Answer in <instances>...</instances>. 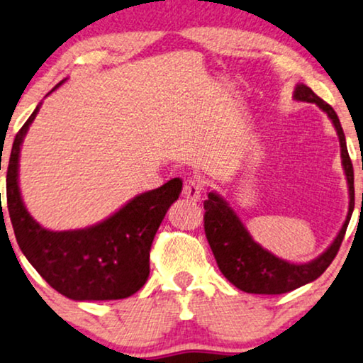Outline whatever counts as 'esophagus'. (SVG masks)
<instances>
[{
    "mask_svg": "<svg viewBox=\"0 0 363 363\" xmlns=\"http://www.w3.org/2000/svg\"><path fill=\"white\" fill-rule=\"evenodd\" d=\"M202 189H204V181H202L199 176H191L186 179L182 194H184L186 199L197 202V201H201V197H202Z\"/></svg>",
    "mask_w": 363,
    "mask_h": 363,
    "instance_id": "1",
    "label": "esophagus"
}]
</instances>
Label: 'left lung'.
<instances>
[{
	"mask_svg": "<svg viewBox=\"0 0 363 363\" xmlns=\"http://www.w3.org/2000/svg\"><path fill=\"white\" fill-rule=\"evenodd\" d=\"M294 99L317 104L335 125L340 141L342 166H344L347 184H349V214H347L340 232L325 252L307 264H292L275 257L274 254L255 242L234 209L219 194L209 192L207 201H204V230L207 242L211 245L212 254H214L224 277L247 294H265V296L286 294L320 277L339 252L347 225H349L352 212H354V167H352L349 151H347L345 134L340 125L339 116L335 114L332 106L318 98L306 84L296 86Z\"/></svg>",
	"mask_w": 363,
	"mask_h": 363,
	"instance_id": "obj_1",
	"label": "left lung"
}]
</instances>
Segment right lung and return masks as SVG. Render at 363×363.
I'll return each mask as SVG.
<instances>
[{
  "label": "right lung",
  "instance_id": "right-lung-1",
  "mask_svg": "<svg viewBox=\"0 0 363 363\" xmlns=\"http://www.w3.org/2000/svg\"><path fill=\"white\" fill-rule=\"evenodd\" d=\"M61 84L62 81L55 89ZM40 106L18 131L8 161L6 202L19 249L55 291L72 301H118L133 296L149 277L154 235L169 207L179 199L182 181L176 177L143 192L86 229H45L26 211L18 186L19 151Z\"/></svg>",
  "mask_w": 363,
  "mask_h": 363
}]
</instances>
